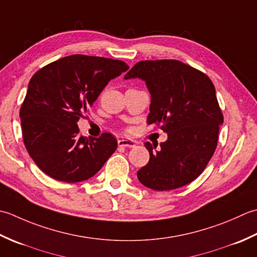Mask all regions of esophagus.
I'll list each match as a JSON object with an SVG mask.
<instances>
[{
    "instance_id": "34e87169",
    "label": "esophagus",
    "mask_w": 257,
    "mask_h": 257,
    "mask_svg": "<svg viewBox=\"0 0 257 257\" xmlns=\"http://www.w3.org/2000/svg\"><path fill=\"white\" fill-rule=\"evenodd\" d=\"M117 144L118 146H121V148H134L136 145V143L132 140H126V139H121L117 141Z\"/></svg>"
}]
</instances>
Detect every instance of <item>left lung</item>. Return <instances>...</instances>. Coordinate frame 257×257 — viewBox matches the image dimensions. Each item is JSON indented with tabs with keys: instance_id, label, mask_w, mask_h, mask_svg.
I'll return each instance as SVG.
<instances>
[{
	"instance_id": "8db88e82",
	"label": "left lung",
	"mask_w": 257,
	"mask_h": 257,
	"mask_svg": "<svg viewBox=\"0 0 257 257\" xmlns=\"http://www.w3.org/2000/svg\"><path fill=\"white\" fill-rule=\"evenodd\" d=\"M141 78L151 93L148 124L167 133V140L144 145L150 161L138 179L154 191L184 186L205 169L215 152L223 114L209 77L177 60L141 61L125 80Z\"/></svg>"
}]
</instances>
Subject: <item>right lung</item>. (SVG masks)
<instances>
[{
	"label": "right lung",
	"mask_w": 257,
	"mask_h": 257,
	"mask_svg": "<svg viewBox=\"0 0 257 257\" xmlns=\"http://www.w3.org/2000/svg\"><path fill=\"white\" fill-rule=\"evenodd\" d=\"M128 70L123 61L70 55L42 67L31 78L20 117L25 148L34 163L56 181L94 176L117 148L112 134L84 138L77 121L107 83Z\"/></svg>",
	"instance_id": "right-lung-1"
}]
</instances>
